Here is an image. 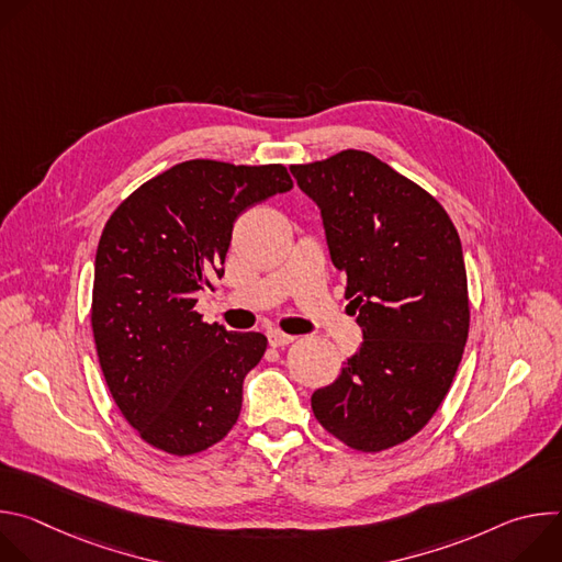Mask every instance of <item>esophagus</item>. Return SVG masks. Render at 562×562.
<instances>
[{
    "instance_id": "34e87169",
    "label": "esophagus",
    "mask_w": 562,
    "mask_h": 562,
    "mask_svg": "<svg viewBox=\"0 0 562 562\" xmlns=\"http://www.w3.org/2000/svg\"><path fill=\"white\" fill-rule=\"evenodd\" d=\"M267 338H269V345H271V347H286V345H291V342L295 340L293 336H286V334H282V331H269Z\"/></svg>"
}]
</instances>
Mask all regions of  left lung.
<instances>
[{
  "mask_svg": "<svg viewBox=\"0 0 562 562\" xmlns=\"http://www.w3.org/2000/svg\"><path fill=\"white\" fill-rule=\"evenodd\" d=\"M291 173L323 215L362 329L338 380L313 391V416L351 449L395 447L431 420L462 360L469 297L458 231L425 189L367 150Z\"/></svg>",
  "mask_w": 562,
  "mask_h": 562,
  "instance_id": "obj_1",
  "label": "left lung"
}]
</instances>
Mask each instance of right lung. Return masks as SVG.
<instances>
[{
	"mask_svg": "<svg viewBox=\"0 0 562 562\" xmlns=\"http://www.w3.org/2000/svg\"><path fill=\"white\" fill-rule=\"evenodd\" d=\"M291 187L282 165L189 159L144 182L106 222L91 306L98 358L122 416L155 449L200 453L237 423L267 338L206 325L195 304L224 276L237 215Z\"/></svg>",
	"mask_w": 562,
	"mask_h": 562,
	"instance_id": "obj_1",
	"label": "right lung"
}]
</instances>
